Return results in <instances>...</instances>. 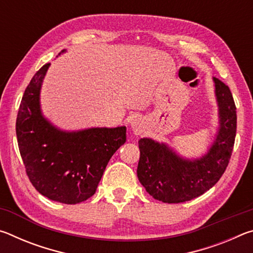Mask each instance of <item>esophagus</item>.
<instances>
[{
  "instance_id": "esophagus-1",
  "label": "esophagus",
  "mask_w": 253,
  "mask_h": 253,
  "mask_svg": "<svg viewBox=\"0 0 253 253\" xmlns=\"http://www.w3.org/2000/svg\"><path fill=\"white\" fill-rule=\"evenodd\" d=\"M129 125H130L131 130L134 131V134H136V135H140L145 131L144 119L140 116H137V115L136 116H132L129 119Z\"/></svg>"
}]
</instances>
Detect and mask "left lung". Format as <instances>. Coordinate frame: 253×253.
Listing matches in <instances>:
<instances>
[{
  "instance_id": "left-lung-1",
  "label": "left lung",
  "mask_w": 253,
  "mask_h": 253,
  "mask_svg": "<svg viewBox=\"0 0 253 253\" xmlns=\"http://www.w3.org/2000/svg\"><path fill=\"white\" fill-rule=\"evenodd\" d=\"M217 127L205 152L185 157L169 144L140 138L137 177L149 195L164 203H181L202 195L224 173L237 131V108L228 85L214 78Z\"/></svg>"
}]
</instances>
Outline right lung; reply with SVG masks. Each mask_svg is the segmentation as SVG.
<instances>
[{
	"mask_svg": "<svg viewBox=\"0 0 253 253\" xmlns=\"http://www.w3.org/2000/svg\"><path fill=\"white\" fill-rule=\"evenodd\" d=\"M49 67L33 76L21 100L16 118L19 149L30 181L40 194L77 204L96 193L111 156L126 142V127L65 130L55 126L42 113L40 101Z\"/></svg>",
	"mask_w": 253,
	"mask_h": 253,
	"instance_id": "1",
	"label": "right lung"
}]
</instances>
